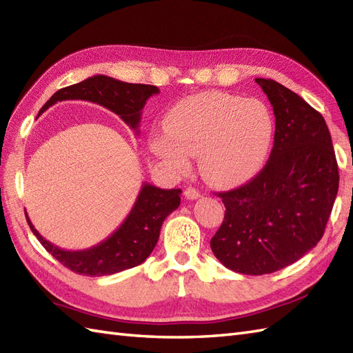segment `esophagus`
<instances>
[{
    "label": "esophagus",
    "mask_w": 353,
    "mask_h": 353,
    "mask_svg": "<svg viewBox=\"0 0 353 353\" xmlns=\"http://www.w3.org/2000/svg\"><path fill=\"white\" fill-rule=\"evenodd\" d=\"M201 196V192L195 188H186L185 189V198L186 200H196V198Z\"/></svg>",
    "instance_id": "1"
}]
</instances>
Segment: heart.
Segmentation results:
<instances>
[{
	"label": "heart",
	"instance_id": "b5f03b06",
	"mask_svg": "<svg viewBox=\"0 0 353 353\" xmlns=\"http://www.w3.org/2000/svg\"><path fill=\"white\" fill-rule=\"evenodd\" d=\"M164 131L150 141L159 159L185 173L188 157H200L209 182L232 186L248 182L264 167L273 146L274 117L259 99L205 92L171 108Z\"/></svg>",
	"mask_w": 353,
	"mask_h": 353
}]
</instances>
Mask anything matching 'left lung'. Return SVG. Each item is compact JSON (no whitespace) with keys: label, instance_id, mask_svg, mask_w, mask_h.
Listing matches in <instances>:
<instances>
[{"label":"left lung","instance_id":"8db88e82","mask_svg":"<svg viewBox=\"0 0 353 353\" xmlns=\"http://www.w3.org/2000/svg\"><path fill=\"white\" fill-rule=\"evenodd\" d=\"M276 117L265 167L249 183L221 192L225 218L210 240L236 273L270 274L318 245L339 191L331 134L319 112L271 79H255Z\"/></svg>","mask_w":353,"mask_h":353}]
</instances>
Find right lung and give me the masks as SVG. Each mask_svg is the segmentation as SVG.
<instances>
[{
    "instance_id": "add662e5",
    "label": "right lung",
    "mask_w": 353,
    "mask_h": 353,
    "mask_svg": "<svg viewBox=\"0 0 353 353\" xmlns=\"http://www.w3.org/2000/svg\"><path fill=\"white\" fill-rule=\"evenodd\" d=\"M157 94H159L157 86L126 83L99 74L59 89L40 112L64 99H85L116 113L135 134H139L143 107L152 95ZM180 194V189H161L143 183L134 207L121 227L110 237L83 250H65L52 245L34 228L28 214L25 213V216L34 236L62 265L77 274L99 277L119 273L146 261L157 246L162 222L179 207Z\"/></svg>"
}]
</instances>
